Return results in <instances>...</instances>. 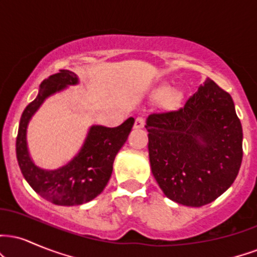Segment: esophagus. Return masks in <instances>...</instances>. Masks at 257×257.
<instances>
[{
    "label": "esophagus",
    "instance_id": "1",
    "mask_svg": "<svg viewBox=\"0 0 257 257\" xmlns=\"http://www.w3.org/2000/svg\"><path fill=\"white\" fill-rule=\"evenodd\" d=\"M144 126H145V119H144L143 117H138L134 122V128L140 129V128H144Z\"/></svg>",
    "mask_w": 257,
    "mask_h": 257
}]
</instances>
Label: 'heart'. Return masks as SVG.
<instances>
[{"mask_svg":"<svg viewBox=\"0 0 257 257\" xmlns=\"http://www.w3.org/2000/svg\"><path fill=\"white\" fill-rule=\"evenodd\" d=\"M180 98H181V94H180L179 91L172 90V91H169V93H167L166 99L164 100H166V102L168 105H175L179 102Z\"/></svg>","mask_w":257,"mask_h":257,"instance_id":"b5f03b06","label":"heart"}]
</instances>
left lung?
I'll return each mask as SVG.
<instances>
[{"mask_svg":"<svg viewBox=\"0 0 257 257\" xmlns=\"http://www.w3.org/2000/svg\"><path fill=\"white\" fill-rule=\"evenodd\" d=\"M145 126L152 174L169 199L202 206L234 182L243 129L231 95L213 79L179 110L150 114Z\"/></svg>","mask_w":257,"mask_h":257,"instance_id":"obj_1","label":"left lung"}]
</instances>
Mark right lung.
Returning a JSON list of instances; mask_svg holds the SVG:
<instances>
[{
  "instance_id": "add662e5",
  "label": "right lung",
  "mask_w": 257,
  "mask_h": 257,
  "mask_svg": "<svg viewBox=\"0 0 257 257\" xmlns=\"http://www.w3.org/2000/svg\"><path fill=\"white\" fill-rule=\"evenodd\" d=\"M78 83L75 72L60 70L40 85L38 95L23 112L17 137V159L29 185L44 199L57 205H79L90 202L104 191L111 178L113 161L134 125L131 117L116 128L91 125L83 146L71 161L55 170L35 166L29 155L26 132L31 117L48 96Z\"/></svg>"
}]
</instances>
